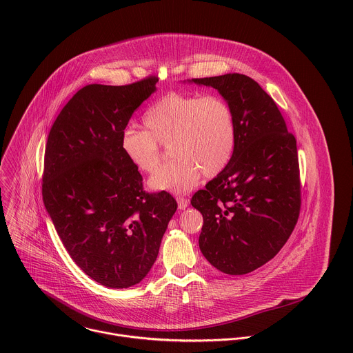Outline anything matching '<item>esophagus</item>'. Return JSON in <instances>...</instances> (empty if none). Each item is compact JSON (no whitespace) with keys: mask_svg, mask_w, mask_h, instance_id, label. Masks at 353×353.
Instances as JSON below:
<instances>
[{"mask_svg":"<svg viewBox=\"0 0 353 353\" xmlns=\"http://www.w3.org/2000/svg\"><path fill=\"white\" fill-rule=\"evenodd\" d=\"M176 202H178V208L179 209H185L189 206V200L185 197H176Z\"/></svg>","mask_w":353,"mask_h":353,"instance_id":"34e87169","label":"esophagus"}]
</instances>
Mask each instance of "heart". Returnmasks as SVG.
<instances>
[{
  "mask_svg": "<svg viewBox=\"0 0 353 353\" xmlns=\"http://www.w3.org/2000/svg\"><path fill=\"white\" fill-rule=\"evenodd\" d=\"M145 130L128 128L119 147L140 172L152 174L163 159V148L175 157L150 181L153 189L185 193L201 175L223 172L236 147V119L231 104L217 95L171 92L154 101L143 118Z\"/></svg>",
  "mask_w": 353,
  "mask_h": 353,
  "instance_id": "1",
  "label": "heart"
}]
</instances>
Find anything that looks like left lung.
<instances>
[{"label":"left lung","mask_w":353,"mask_h":353,"mask_svg":"<svg viewBox=\"0 0 353 353\" xmlns=\"http://www.w3.org/2000/svg\"><path fill=\"white\" fill-rule=\"evenodd\" d=\"M193 81L217 90L236 119L231 161L192 197L203 217L200 249L220 272L246 274L280 252L298 223L296 139L277 104L252 77L230 73Z\"/></svg>","instance_id":"1"}]
</instances>
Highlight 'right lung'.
I'll return each instance as SVG.
<instances>
[{
    "label": "right lung",
    "instance_id": "add662e5",
    "mask_svg": "<svg viewBox=\"0 0 353 353\" xmlns=\"http://www.w3.org/2000/svg\"><path fill=\"white\" fill-rule=\"evenodd\" d=\"M156 76L126 85L90 84L65 104L45 151L42 196L76 265L108 288H128L151 270L178 203L148 193L119 139L156 90Z\"/></svg>",
    "mask_w": 353,
    "mask_h": 353
}]
</instances>
